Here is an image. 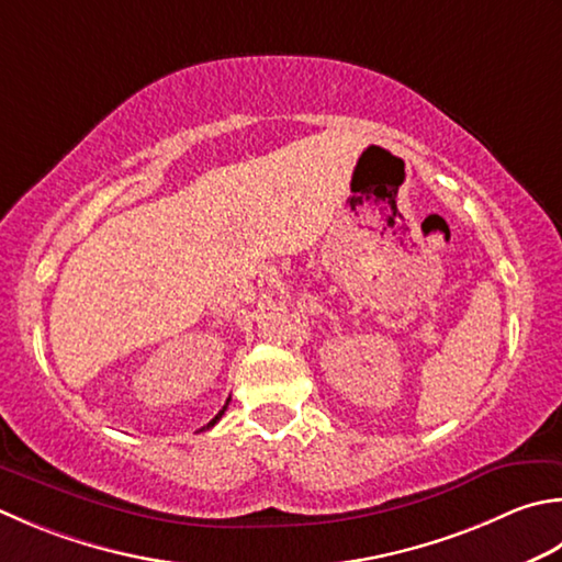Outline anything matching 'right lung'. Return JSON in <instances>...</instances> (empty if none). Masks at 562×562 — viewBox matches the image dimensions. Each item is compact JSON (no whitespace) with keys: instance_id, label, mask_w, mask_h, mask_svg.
I'll list each match as a JSON object with an SVG mask.
<instances>
[{"instance_id":"obj_1","label":"right lung","mask_w":562,"mask_h":562,"mask_svg":"<svg viewBox=\"0 0 562 562\" xmlns=\"http://www.w3.org/2000/svg\"><path fill=\"white\" fill-rule=\"evenodd\" d=\"M228 402H231V397H228V400H226V404H224V406H222V412H218V414H216V416H214V419H212V422H209V424H206V426H204V428H202V431H206V428H212V426H214V424H216V422H218V419H222V416H224V412H226V406H228Z\"/></svg>"}]
</instances>
